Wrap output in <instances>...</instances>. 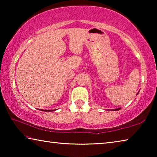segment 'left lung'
<instances>
[{"instance_id": "8db88e82", "label": "left lung", "mask_w": 157, "mask_h": 157, "mask_svg": "<svg viewBox=\"0 0 157 157\" xmlns=\"http://www.w3.org/2000/svg\"><path fill=\"white\" fill-rule=\"evenodd\" d=\"M139 91L137 93V94H139ZM137 94H136V95H137ZM121 109V108H118V109H111V111H118V110H120V109Z\"/></svg>"}]
</instances>
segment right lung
I'll use <instances>...</instances> for the list:
<instances>
[{
    "label": "right lung",
    "instance_id": "right-lung-1",
    "mask_svg": "<svg viewBox=\"0 0 157 157\" xmlns=\"http://www.w3.org/2000/svg\"><path fill=\"white\" fill-rule=\"evenodd\" d=\"M40 111H55V109L54 110H44V109H39Z\"/></svg>",
    "mask_w": 157,
    "mask_h": 157
}]
</instances>
